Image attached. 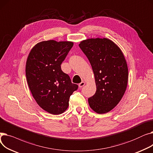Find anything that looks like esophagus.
<instances>
[{
    "label": "esophagus",
    "instance_id": "1",
    "mask_svg": "<svg viewBox=\"0 0 153 153\" xmlns=\"http://www.w3.org/2000/svg\"><path fill=\"white\" fill-rule=\"evenodd\" d=\"M85 84V82H84V81H82V82H81V83L80 84H79V87H80V88H81V87H82Z\"/></svg>",
    "mask_w": 153,
    "mask_h": 153
}]
</instances>
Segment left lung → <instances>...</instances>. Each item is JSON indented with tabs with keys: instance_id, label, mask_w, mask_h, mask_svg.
<instances>
[{
	"instance_id": "obj_1",
	"label": "left lung",
	"mask_w": 153,
	"mask_h": 153,
	"mask_svg": "<svg viewBox=\"0 0 153 153\" xmlns=\"http://www.w3.org/2000/svg\"><path fill=\"white\" fill-rule=\"evenodd\" d=\"M80 48L89 59L94 74L95 94L88 99L96 113L114 108L126 91L128 69L120 48L108 38H89L81 42Z\"/></svg>"
}]
</instances>
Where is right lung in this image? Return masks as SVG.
<instances>
[{"label": "right lung", "instance_id": "add662e5", "mask_svg": "<svg viewBox=\"0 0 153 153\" xmlns=\"http://www.w3.org/2000/svg\"><path fill=\"white\" fill-rule=\"evenodd\" d=\"M73 45L72 42L43 41L35 45L28 56L25 72L29 89L38 105L51 114L65 111L70 96L78 88L61 68Z\"/></svg>", "mask_w": 153, "mask_h": 153}]
</instances>
